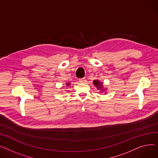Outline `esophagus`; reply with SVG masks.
<instances>
[{"label":"esophagus","mask_w":158,"mask_h":158,"mask_svg":"<svg viewBox=\"0 0 158 158\" xmlns=\"http://www.w3.org/2000/svg\"><path fill=\"white\" fill-rule=\"evenodd\" d=\"M86 79L85 78H81V79H80L79 80V81L80 82V83H85L86 82Z\"/></svg>","instance_id":"1"}]
</instances>
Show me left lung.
Wrapping results in <instances>:
<instances>
[{
	"label": "left lung",
	"instance_id": "obj_1",
	"mask_svg": "<svg viewBox=\"0 0 158 158\" xmlns=\"http://www.w3.org/2000/svg\"><path fill=\"white\" fill-rule=\"evenodd\" d=\"M103 82L100 81V80H94L93 81V84L94 85V86H96V87L98 90H101V91H99V92H103L106 90V89L103 87ZM105 94H106V92H105Z\"/></svg>",
	"mask_w": 158,
	"mask_h": 158
}]
</instances>
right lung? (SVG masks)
<instances>
[{
	"instance_id": "right-lung-1",
	"label": "right lung",
	"mask_w": 158,
	"mask_h": 158,
	"mask_svg": "<svg viewBox=\"0 0 158 158\" xmlns=\"http://www.w3.org/2000/svg\"><path fill=\"white\" fill-rule=\"evenodd\" d=\"M66 85L67 86H69V85H70V83H68V82H67V83H66Z\"/></svg>"
}]
</instances>
